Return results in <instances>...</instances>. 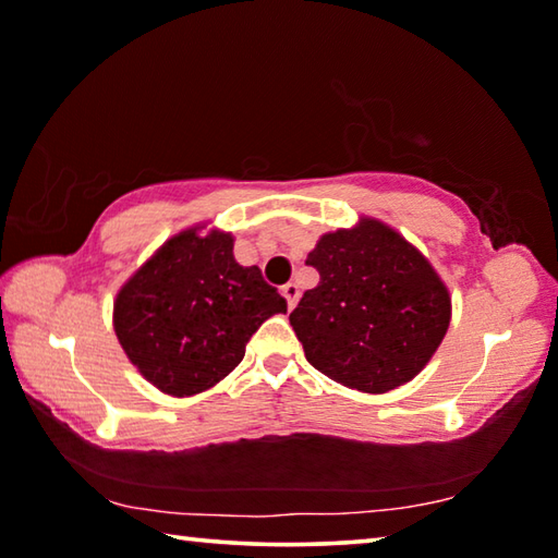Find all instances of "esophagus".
Returning a JSON list of instances; mask_svg holds the SVG:
<instances>
[{"label": "esophagus", "mask_w": 558, "mask_h": 558, "mask_svg": "<svg viewBox=\"0 0 558 558\" xmlns=\"http://www.w3.org/2000/svg\"><path fill=\"white\" fill-rule=\"evenodd\" d=\"M280 292H282V298L288 300V307L292 310L298 305V298H300V288L295 286V282H288V286H282L280 288Z\"/></svg>", "instance_id": "esophagus-1"}]
</instances>
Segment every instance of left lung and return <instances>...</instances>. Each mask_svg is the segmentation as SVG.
<instances>
[{
  "instance_id": "1",
  "label": "left lung",
  "mask_w": 558,
  "mask_h": 558,
  "mask_svg": "<svg viewBox=\"0 0 558 558\" xmlns=\"http://www.w3.org/2000/svg\"><path fill=\"white\" fill-rule=\"evenodd\" d=\"M307 266L319 272L290 313L307 362L364 393L411 381L450 325V295L418 248L376 219L325 233Z\"/></svg>"
}]
</instances>
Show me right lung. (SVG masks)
Masks as SVG:
<instances>
[{
  "instance_id": "1",
  "label": "right lung",
  "mask_w": 558,
  "mask_h": 558,
  "mask_svg": "<svg viewBox=\"0 0 558 558\" xmlns=\"http://www.w3.org/2000/svg\"><path fill=\"white\" fill-rule=\"evenodd\" d=\"M202 226L169 239L125 286L112 307L122 349L145 379L169 396H194L241 364L245 344L286 298L256 266L233 258V235Z\"/></svg>"
}]
</instances>
